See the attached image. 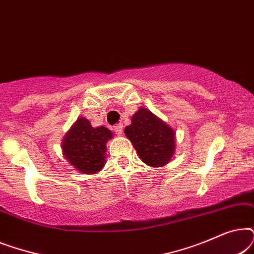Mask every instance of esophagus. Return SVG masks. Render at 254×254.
Listing matches in <instances>:
<instances>
[{
	"instance_id": "1",
	"label": "esophagus",
	"mask_w": 254,
	"mask_h": 254,
	"mask_svg": "<svg viewBox=\"0 0 254 254\" xmlns=\"http://www.w3.org/2000/svg\"><path fill=\"white\" fill-rule=\"evenodd\" d=\"M123 129H124V126L121 124L117 125V126H114V131H116L117 135H121L123 134Z\"/></svg>"
}]
</instances>
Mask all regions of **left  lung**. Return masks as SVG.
Listing matches in <instances>:
<instances>
[{
    "label": "left lung",
    "mask_w": 254,
    "mask_h": 254,
    "mask_svg": "<svg viewBox=\"0 0 254 254\" xmlns=\"http://www.w3.org/2000/svg\"><path fill=\"white\" fill-rule=\"evenodd\" d=\"M135 150L145 164L152 168L165 165L175 152V131L147 109H140L125 128Z\"/></svg>",
    "instance_id": "obj_1"
}]
</instances>
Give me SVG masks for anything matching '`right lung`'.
I'll return each instance as SVG.
<instances>
[{"mask_svg":"<svg viewBox=\"0 0 254 254\" xmlns=\"http://www.w3.org/2000/svg\"><path fill=\"white\" fill-rule=\"evenodd\" d=\"M112 137L105 127L93 128L85 118H79L65 135L62 150L64 157L79 172L92 175L105 164L106 142Z\"/></svg>","mask_w":254,"mask_h":254,"instance_id":"1","label":"right lung"}]
</instances>
